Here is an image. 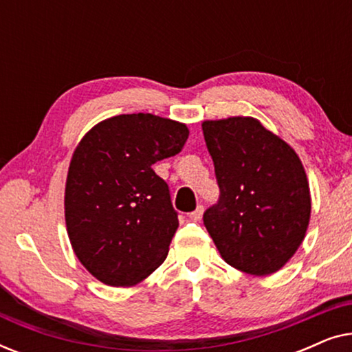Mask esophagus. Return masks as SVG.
Here are the masks:
<instances>
[{"instance_id":"esophagus-1","label":"esophagus","mask_w":352,"mask_h":352,"mask_svg":"<svg viewBox=\"0 0 352 352\" xmlns=\"http://www.w3.org/2000/svg\"><path fill=\"white\" fill-rule=\"evenodd\" d=\"M201 216H204V206L201 205H199L194 211H192V213H189V218L192 221H200Z\"/></svg>"}]
</instances>
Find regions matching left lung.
<instances>
[{
    "label": "left lung",
    "instance_id": "left-lung-1",
    "mask_svg": "<svg viewBox=\"0 0 352 352\" xmlns=\"http://www.w3.org/2000/svg\"><path fill=\"white\" fill-rule=\"evenodd\" d=\"M219 186L204 224L221 256L252 276L285 266L306 235L309 182L300 157L253 117L201 123Z\"/></svg>",
    "mask_w": 352,
    "mask_h": 352
}]
</instances>
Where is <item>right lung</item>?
Listing matches in <instances>:
<instances>
[{
	"mask_svg": "<svg viewBox=\"0 0 352 352\" xmlns=\"http://www.w3.org/2000/svg\"><path fill=\"white\" fill-rule=\"evenodd\" d=\"M187 138L184 123L129 113L98 123L76 146L65 182L67 234L105 285H136L165 261L179 221L152 165L179 153Z\"/></svg>",
	"mask_w": 352,
	"mask_h": 352,
	"instance_id": "obj_1",
	"label": "right lung"
}]
</instances>
